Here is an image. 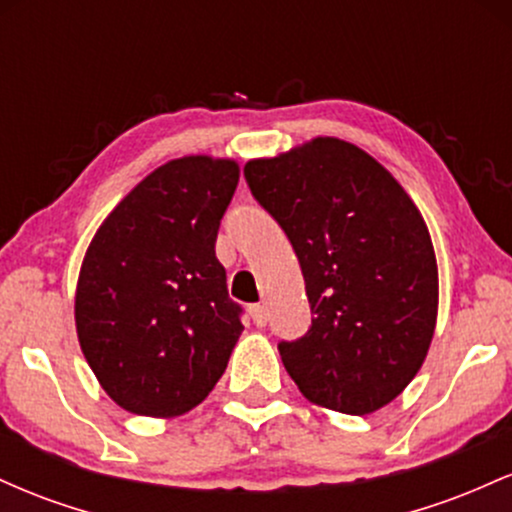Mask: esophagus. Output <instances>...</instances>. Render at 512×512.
Masks as SVG:
<instances>
[{
    "label": "esophagus",
    "mask_w": 512,
    "mask_h": 512,
    "mask_svg": "<svg viewBox=\"0 0 512 512\" xmlns=\"http://www.w3.org/2000/svg\"><path fill=\"white\" fill-rule=\"evenodd\" d=\"M250 317H252V322H255L257 327L267 325V310H264V305H252Z\"/></svg>",
    "instance_id": "esophagus-1"
}]
</instances>
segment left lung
<instances>
[{"label":"left lung","mask_w":512,"mask_h":512,"mask_svg":"<svg viewBox=\"0 0 512 512\" xmlns=\"http://www.w3.org/2000/svg\"><path fill=\"white\" fill-rule=\"evenodd\" d=\"M245 180L303 269L313 325L279 344L293 383L342 414L390 404L424 366L438 317L436 252L414 199L337 137L248 161Z\"/></svg>","instance_id":"1"}]
</instances>
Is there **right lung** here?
Here are the masks:
<instances>
[{
    "instance_id": "obj_1",
    "label": "right lung",
    "mask_w": 512,
    "mask_h": 512,
    "mask_svg": "<svg viewBox=\"0 0 512 512\" xmlns=\"http://www.w3.org/2000/svg\"><path fill=\"white\" fill-rule=\"evenodd\" d=\"M240 180L233 158L158 166L105 216L76 281L81 351L122 409L173 419L219 383L243 325L216 233Z\"/></svg>"
}]
</instances>
